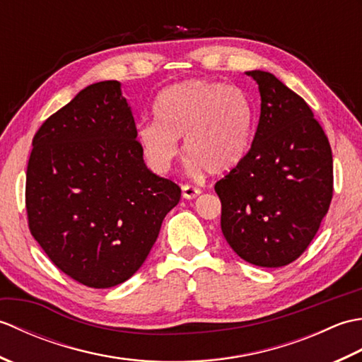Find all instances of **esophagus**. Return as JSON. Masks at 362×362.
Returning <instances> with one entry per match:
<instances>
[{
    "instance_id": "34e87169",
    "label": "esophagus",
    "mask_w": 362,
    "mask_h": 362,
    "mask_svg": "<svg viewBox=\"0 0 362 362\" xmlns=\"http://www.w3.org/2000/svg\"><path fill=\"white\" fill-rule=\"evenodd\" d=\"M202 191L201 188L193 187V185H182V196L183 199H196Z\"/></svg>"
}]
</instances>
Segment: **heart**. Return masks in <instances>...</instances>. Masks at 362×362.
Masks as SVG:
<instances>
[{
  "label": "heart",
  "instance_id": "obj_1",
  "mask_svg": "<svg viewBox=\"0 0 362 362\" xmlns=\"http://www.w3.org/2000/svg\"><path fill=\"white\" fill-rule=\"evenodd\" d=\"M156 122L136 126L135 138L153 173L166 174L179 143L193 173H224L240 163L250 144L253 112L243 90L210 81H188L161 91L152 105Z\"/></svg>",
  "mask_w": 362,
  "mask_h": 362
}]
</instances>
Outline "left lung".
Listing matches in <instances>:
<instances>
[{
  "label": "left lung",
  "mask_w": 362,
  "mask_h": 362,
  "mask_svg": "<svg viewBox=\"0 0 362 362\" xmlns=\"http://www.w3.org/2000/svg\"><path fill=\"white\" fill-rule=\"evenodd\" d=\"M247 153L214 185L227 243L250 264L281 267L308 249L333 197V156L310 105L267 71Z\"/></svg>",
  "instance_id": "obj_1"
}]
</instances>
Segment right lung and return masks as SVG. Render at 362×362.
<instances>
[{
  "label": "right lung",
  "instance_id": "1",
  "mask_svg": "<svg viewBox=\"0 0 362 362\" xmlns=\"http://www.w3.org/2000/svg\"><path fill=\"white\" fill-rule=\"evenodd\" d=\"M118 81L91 83L37 130L26 171L30 235L83 286L130 279L182 189L151 173Z\"/></svg>",
  "mask_w": 362,
  "mask_h": 362
}]
</instances>
